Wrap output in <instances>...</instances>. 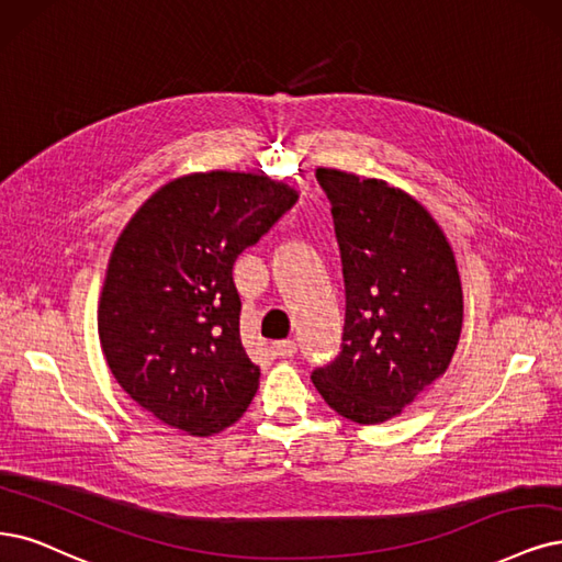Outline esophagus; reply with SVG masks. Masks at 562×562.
<instances>
[{"instance_id":"34e87169","label":"esophagus","mask_w":562,"mask_h":562,"mask_svg":"<svg viewBox=\"0 0 562 562\" xmlns=\"http://www.w3.org/2000/svg\"><path fill=\"white\" fill-rule=\"evenodd\" d=\"M296 342L294 340H280V342H276L273 345V351H276V357H280V359H292L294 355H296Z\"/></svg>"}]
</instances>
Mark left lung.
I'll return each instance as SVG.
<instances>
[{"label": "left lung", "instance_id": "left-lung-1", "mask_svg": "<svg viewBox=\"0 0 562 562\" xmlns=\"http://www.w3.org/2000/svg\"><path fill=\"white\" fill-rule=\"evenodd\" d=\"M345 278L342 349L313 372L340 417L382 424L445 375L463 328L453 249L426 207L378 178L317 169Z\"/></svg>", "mask_w": 562, "mask_h": 562}]
</instances>
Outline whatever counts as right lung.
Listing matches in <instances>:
<instances>
[{"instance_id":"1","label":"right lung","mask_w":562,"mask_h":562,"mask_svg":"<svg viewBox=\"0 0 562 562\" xmlns=\"http://www.w3.org/2000/svg\"><path fill=\"white\" fill-rule=\"evenodd\" d=\"M299 199L257 173L180 176L113 247L99 296L103 357L132 401L196 438L236 424L259 389L240 342L234 261Z\"/></svg>"}]
</instances>
